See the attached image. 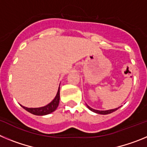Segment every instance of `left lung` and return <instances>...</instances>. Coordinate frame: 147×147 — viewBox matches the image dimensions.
<instances>
[{"label":"left lung","mask_w":147,"mask_h":147,"mask_svg":"<svg viewBox=\"0 0 147 147\" xmlns=\"http://www.w3.org/2000/svg\"><path fill=\"white\" fill-rule=\"evenodd\" d=\"M87 107H88V108L90 110H91V111L96 113L101 114V115H107V114H110V113H111L115 111V110H117L120 107H118V108L112 109V110H94V109L91 108V107H90L88 105H87Z\"/></svg>","instance_id":"obj_1"}]
</instances>
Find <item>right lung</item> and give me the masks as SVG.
<instances>
[{"mask_svg": "<svg viewBox=\"0 0 147 147\" xmlns=\"http://www.w3.org/2000/svg\"><path fill=\"white\" fill-rule=\"evenodd\" d=\"M59 89H58V91L57 95H56L55 98L51 101L49 104H48L47 105H45L44 107H35V108H28V107H26L22 106L23 109H25L26 110H27L28 112H29L30 113L34 114V115H48V114H50L51 113H53L54 111H55L56 109L57 108L58 105H59Z\"/></svg>", "mask_w": 147, "mask_h": 147, "instance_id": "add662e5", "label": "right lung"}]
</instances>
